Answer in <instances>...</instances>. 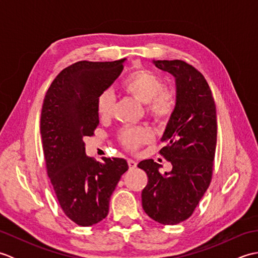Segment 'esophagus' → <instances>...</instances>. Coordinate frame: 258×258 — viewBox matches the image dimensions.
Listing matches in <instances>:
<instances>
[{
  "mask_svg": "<svg viewBox=\"0 0 258 258\" xmlns=\"http://www.w3.org/2000/svg\"><path fill=\"white\" fill-rule=\"evenodd\" d=\"M127 164H128L130 169H134L136 167V165H138V163H136L134 160H128Z\"/></svg>",
  "mask_w": 258,
  "mask_h": 258,
  "instance_id": "obj_1",
  "label": "esophagus"
}]
</instances>
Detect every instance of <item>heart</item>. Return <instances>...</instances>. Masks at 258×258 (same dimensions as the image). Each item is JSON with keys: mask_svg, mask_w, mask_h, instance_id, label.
Wrapping results in <instances>:
<instances>
[{"mask_svg": "<svg viewBox=\"0 0 258 258\" xmlns=\"http://www.w3.org/2000/svg\"><path fill=\"white\" fill-rule=\"evenodd\" d=\"M122 90L135 100L145 104L149 116L157 122H165L176 106V96L165 89L162 78L149 70H139L130 74L122 83ZM114 107L113 93L108 90L103 91L96 98V109L102 118L112 115ZM118 140L126 149L136 151L142 144L151 141L150 131L145 127L127 126L120 130Z\"/></svg>", "mask_w": 258, "mask_h": 258, "instance_id": "heart-1", "label": "heart"}]
</instances>
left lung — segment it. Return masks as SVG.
Returning a JSON list of instances; mask_svg holds the SVG:
<instances>
[{
    "instance_id": "left-lung-1",
    "label": "left lung",
    "mask_w": 258,
    "mask_h": 258,
    "mask_svg": "<svg viewBox=\"0 0 258 258\" xmlns=\"http://www.w3.org/2000/svg\"><path fill=\"white\" fill-rule=\"evenodd\" d=\"M176 81V106L166 125L160 154L172 164L162 175L153 160L139 163L149 182L142 206L152 220L175 225L191 216L211 184L216 151L217 119L212 91L201 72L180 59L154 61Z\"/></svg>"
}]
</instances>
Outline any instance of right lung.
Masks as SVG:
<instances>
[{
  "instance_id": "1",
  "label": "right lung",
  "mask_w": 258,
  "mask_h": 258,
  "mask_svg": "<svg viewBox=\"0 0 258 258\" xmlns=\"http://www.w3.org/2000/svg\"><path fill=\"white\" fill-rule=\"evenodd\" d=\"M114 62L80 61L59 73L44 97L41 135L46 172L58 204L71 221L91 226L107 216L109 199L127 171L124 158L86 156L85 136L97 127L96 98L123 71Z\"/></svg>"
}]
</instances>
